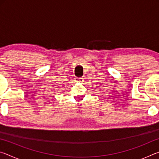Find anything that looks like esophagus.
Here are the masks:
<instances>
[{"label":"esophagus","instance_id":"34e87169","mask_svg":"<svg viewBox=\"0 0 159 159\" xmlns=\"http://www.w3.org/2000/svg\"><path fill=\"white\" fill-rule=\"evenodd\" d=\"M74 80L76 83H82L83 82V78H76Z\"/></svg>","mask_w":159,"mask_h":159}]
</instances>
